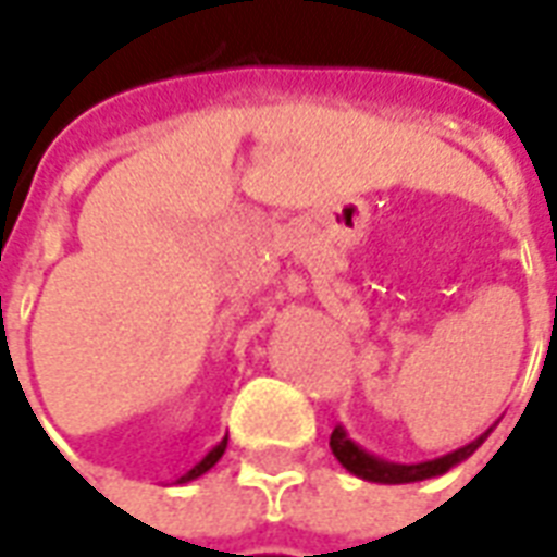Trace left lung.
Returning a JSON list of instances; mask_svg holds the SVG:
<instances>
[{"instance_id":"1","label":"left lung","mask_w":557,"mask_h":557,"mask_svg":"<svg viewBox=\"0 0 557 557\" xmlns=\"http://www.w3.org/2000/svg\"><path fill=\"white\" fill-rule=\"evenodd\" d=\"M495 430L492 423L490 430L478 435L474 442L462 444L459 450H450V454L435 456V459H426V462H391V459H382V456L363 450L361 444L351 438L346 426H337L331 432V454L337 456L339 466L346 468L349 474L361 480H370V483H387V486H397V483H418V480L442 478L450 468L466 462L468 456L478 450L480 444L490 438V432Z\"/></svg>"}]
</instances>
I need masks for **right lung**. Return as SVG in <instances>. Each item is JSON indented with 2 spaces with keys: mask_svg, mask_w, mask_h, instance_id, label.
<instances>
[{
  "mask_svg": "<svg viewBox=\"0 0 557 557\" xmlns=\"http://www.w3.org/2000/svg\"><path fill=\"white\" fill-rule=\"evenodd\" d=\"M226 444H230V435H223V438H220V442L214 444V447H211V450H208V454L202 456V459H199V462H196L190 471H187V474H182V478H178V483H190V480L202 478L206 471H211V468L218 466V459L223 456V450H226Z\"/></svg>",
  "mask_w": 557,
  "mask_h": 557,
  "instance_id": "1",
  "label": "right lung"
}]
</instances>
